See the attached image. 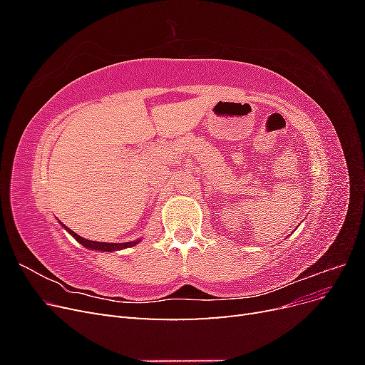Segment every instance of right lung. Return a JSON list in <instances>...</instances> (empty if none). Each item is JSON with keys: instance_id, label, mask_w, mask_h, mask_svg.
Segmentation results:
<instances>
[{"instance_id": "1", "label": "right lung", "mask_w": 365, "mask_h": 365, "mask_svg": "<svg viewBox=\"0 0 365 365\" xmlns=\"http://www.w3.org/2000/svg\"><path fill=\"white\" fill-rule=\"evenodd\" d=\"M62 227H63L65 230H67L68 233H70L77 242H79L81 245H83L85 248H90V250H98V251H106V252H109V251H118V250H123V248L134 247V245H137L138 242H140V239H137V240H134V242H126V244H111V242H94V240L83 239L82 236L74 233L73 230L67 228L63 224H62Z\"/></svg>"}]
</instances>
